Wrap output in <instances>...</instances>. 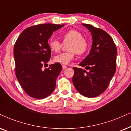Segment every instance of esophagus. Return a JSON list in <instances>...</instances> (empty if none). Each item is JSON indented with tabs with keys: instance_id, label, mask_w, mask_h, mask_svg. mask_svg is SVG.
Returning a JSON list of instances; mask_svg holds the SVG:
<instances>
[{
	"instance_id": "obj_1",
	"label": "esophagus",
	"mask_w": 131,
	"mask_h": 131,
	"mask_svg": "<svg viewBox=\"0 0 131 131\" xmlns=\"http://www.w3.org/2000/svg\"><path fill=\"white\" fill-rule=\"evenodd\" d=\"M62 68H63V69H65L66 68H67V67L66 65H64V64H63Z\"/></svg>"
}]
</instances>
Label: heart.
Wrapping results in <instances>:
<instances>
[{
  "mask_svg": "<svg viewBox=\"0 0 131 131\" xmlns=\"http://www.w3.org/2000/svg\"><path fill=\"white\" fill-rule=\"evenodd\" d=\"M63 41L64 43H69L67 48L69 51L54 57V62L59 63L68 64L74 59L76 53L78 55H82L86 52L89 47L87 40L83 37L82 33L75 29H71L64 33L63 35ZM48 45L51 51L54 52H59L62 46L60 41L55 39L49 40Z\"/></svg>",
  "mask_w": 131,
  "mask_h": 131,
  "instance_id": "1",
  "label": "heart"
}]
</instances>
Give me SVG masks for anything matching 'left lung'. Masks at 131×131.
Masks as SVG:
<instances>
[{
  "label": "left lung",
  "instance_id": "1",
  "mask_svg": "<svg viewBox=\"0 0 131 131\" xmlns=\"http://www.w3.org/2000/svg\"><path fill=\"white\" fill-rule=\"evenodd\" d=\"M92 34V44L88 56L79 64L89 70L74 67L72 82L79 93L92 98L108 86L116 70L117 50L113 39L105 31L83 24Z\"/></svg>",
  "mask_w": 131,
  "mask_h": 131
}]
</instances>
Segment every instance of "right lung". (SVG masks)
Wrapping results in <instances>:
<instances>
[{
	"label": "right lung",
	"mask_w": 131,
	"mask_h": 131,
	"mask_svg": "<svg viewBox=\"0 0 131 131\" xmlns=\"http://www.w3.org/2000/svg\"><path fill=\"white\" fill-rule=\"evenodd\" d=\"M63 26L45 24L31 26L22 31L14 45L16 77L25 92L32 98H46L55 89L62 65L56 63L44 70L42 68L51 56L48 39Z\"/></svg>",
	"instance_id": "obj_1"
}]
</instances>
